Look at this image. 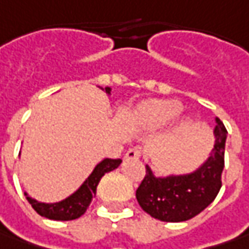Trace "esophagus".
Returning <instances> with one entry per match:
<instances>
[{"mask_svg":"<svg viewBox=\"0 0 249 249\" xmlns=\"http://www.w3.org/2000/svg\"><path fill=\"white\" fill-rule=\"evenodd\" d=\"M141 157V152L138 149H129L126 153H125V159L126 160H138Z\"/></svg>","mask_w":249,"mask_h":249,"instance_id":"obj_1","label":"esophagus"}]
</instances>
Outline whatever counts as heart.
I'll return each instance as SVG.
<instances>
[{
    "label": "heart",
    "instance_id": "1",
    "mask_svg": "<svg viewBox=\"0 0 249 249\" xmlns=\"http://www.w3.org/2000/svg\"><path fill=\"white\" fill-rule=\"evenodd\" d=\"M182 111V104L171 99H150L142 102L136 107L134 113V123L138 128L143 131H156L159 128L167 125ZM185 121L181 128H188Z\"/></svg>",
    "mask_w": 249,
    "mask_h": 249
}]
</instances>
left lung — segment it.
<instances>
[{"mask_svg":"<svg viewBox=\"0 0 249 249\" xmlns=\"http://www.w3.org/2000/svg\"><path fill=\"white\" fill-rule=\"evenodd\" d=\"M214 121L213 149L192 173L157 177L146 166L145 178L136 189V199L152 217L161 222H185L199 214L217 196L222 188L227 129L217 117Z\"/></svg>","mask_w":249,"mask_h":249,"instance_id":"8db88e82","label":"left lung"}]
</instances>
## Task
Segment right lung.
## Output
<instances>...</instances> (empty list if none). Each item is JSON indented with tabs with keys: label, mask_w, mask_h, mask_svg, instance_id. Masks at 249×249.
Returning <instances> with one entry per match:
<instances>
[{
	"label": "right lung",
	"mask_w": 249,
	"mask_h": 249,
	"mask_svg": "<svg viewBox=\"0 0 249 249\" xmlns=\"http://www.w3.org/2000/svg\"><path fill=\"white\" fill-rule=\"evenodd\" d=\"M103 89V88H102ZM107 94H111V88H104ZM121 164V159H103L100 163L96 164L93 168L90 176L83 181L79 188L73 194H71L68 198L54 202V203H46V202H38L37 199L32 198L25 192L26 199L32 205V208L37 212L40 216L47 217L51 220H73L81 217L82 214L89 208L93 196L96 195V189L100 182V179L106 173H110Z\"/></svg>",
	"instance_id": "add662e5"
}]
</instances>
